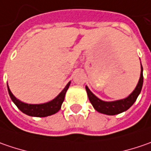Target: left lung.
<instances>
[{"mask_svg":"<svg viewBox=\"0 0 151 151\" xmlns=\"http://www.w3.org/2000/svg\"><path fill=\"white\" fill-rule=\"evenodd\" d=\"M143 67L141 65V73H140V78L139 81V83L137 85L134 91L131 93L127 98L123 100H119L115 101H103L97 98L90 90L87 86H86V90L88 95V98L90 100L91 103L96 109L97 112L107 115H116L119 113H123L126 110H128L129 107L134 103L136 101L137 97L139 94L140 93L143 86Z\"/></svg>","mask_w":151,"mask_h":151,"instance_id":"obj_1","label":"left lung"}]
</instances>
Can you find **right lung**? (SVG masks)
<instances>
[{"label":"right lung","instance_id":"add662e5","mask_svg":"<svg viewBox=\"0 0 151 151\" xmlns=\"http://www.w3.org/2000/svg\"><path fill=\"white\" fill-rule=\"evenodd\" d=\"M70 84V82H69L66 85L65 89L62 91L59 94V96L55 97L54 100L49 101L47 103H44V104H27V103H24L22 101H19L18 99H17L13 96V94L12 93V91H10L8 86H7V88H8V92L11 99L22 113H25L27 115H29V116H32V117H47V116H50L52 114H55L60 109L61 105L64 101L66 91L68 90Z\"/></svg>","mask_w":151,"mask_h":151}]
</instances>
